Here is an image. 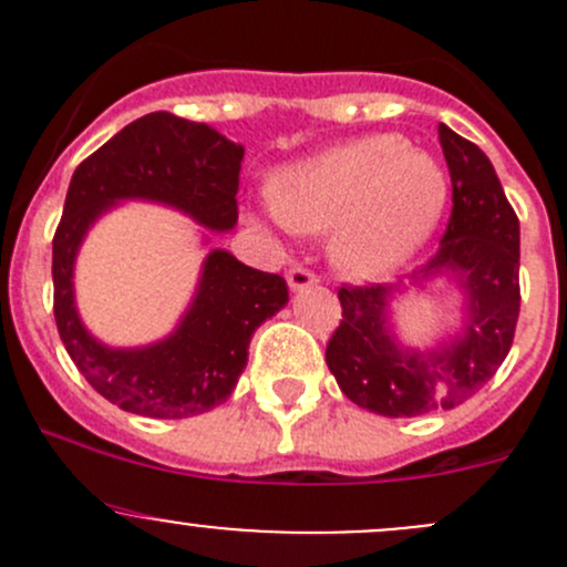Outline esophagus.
I'll return each instance as SVG.
<instances>
[{"label":"esophagus","instance_id":"34e87169","mask_svg":"<svg viewBox=\"0 0 567 567\" xmlns=\"http://www.w3.org/2000/svg\"><path fill=\"white\" fill-rule=\"evenodd\" d=\"M288 285L293 290L312 288V285H318V274L310 271V268H307V266H293L288 271Z\"/></svg>","mask_w":567,"mask_h":567}]
</instances>
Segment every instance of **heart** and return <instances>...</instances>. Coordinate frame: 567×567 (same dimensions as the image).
I'll return each mask as SVG.
<instances>
[{"label":"heart","mask_w":567,"mask_h":567,"mask_svg":"<svg viewBox=\"0 0 567 567\" xmlns=\"http://www.w3.org/2000/svg\"><path fill=\"white\" fill-rule=\"evenodd\" d=\"M447 205V175L400 134H373L310 158L279 177L266 208L277 225L331 230L337 266L375 279L403 266L431 238Z\"/></svg>","instance_id":"b5f03b06"}]
</instances>
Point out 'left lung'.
<instances>
[{"mask_svg": "<svg viewBox=\"0 0 567 567\" xmlns=\"http://www.w3.org/2000/svg\"><path fill=\"white\" fill-rule=\"evenodd\" d=\"M439 142L453 181V210L442 247L422 277L455 271L468 293L463 334L439 351H403L386 326L394 285H342L340 326L326 346V364L342 394L381 416H416L455 409L483 390L513 346L522 307L518 216L483 151L439 123ZM420 274V271H416Z\"/></svg>", "mask_w": 567, "mask_h": 567, "instance_id": "8db88e82", "label": "left lung"}]
</instances>
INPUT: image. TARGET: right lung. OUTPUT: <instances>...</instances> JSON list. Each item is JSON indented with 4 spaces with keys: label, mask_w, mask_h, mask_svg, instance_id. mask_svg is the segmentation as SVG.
Returning a JSON list of instances; mask_svg holds the SVG:
<instances>
[{
    "label": "right lung",
    "mask_w": 567,
    "mask_h": 567,
    "mask_svg": "<svg viewBox=\"0 0 567 567\" xmlns=\"http://www.w3.org/2000/svg\"><path fill=\"white\" fill-rule=\"evenodd\" d=\"M244 147L205 123L151 112L84 158L71 177L51 241L54 320L79 373L123 411L183 420L225 403L247 368L257 326L288 301L279 274L257 271L225 249L205 260L197 299L175 334L136 351H114L87 334L73 307V257L87 227L114 199L175 205L210 230L238 221Z\"/></svg>",
    "instance_id": "add662e5"
}]
</instances>
